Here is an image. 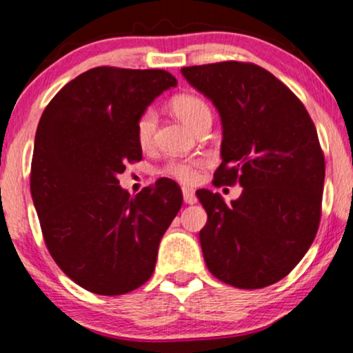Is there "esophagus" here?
I'll use <instances>...</instances> for the list:
<instances>
[{"label": "esophagus", "mask_w": 353, "mask_h": 353, "mask_svg": "<svg viewBox=\"0 0 353 353\" xmlns=\"http://www.w3.org/2000/svg\"><path fill=\"white\" fill-rule=\"evenodd\" d=\"M183 199H185L186 204H196L197 202L196 192L190 190V188H183Z\"/></svg>", "instance_id": "esophagus-1"}]
</instances>
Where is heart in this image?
<instances>
[{"label":"heart","instance_id":"obj_1","mask_svg":"<svg viewBox=\"0 0 353 353\" xmlns=\"http://www.w3.org/2000/svg\"><path fill=\"white\" fill-rule=\"evenodd\" d=\"M172 114L178 120H181L188 128L197 132L202 125L212 122V109L204 99L194 94H178L168 103ZM157 119L151 109H146L139 114L134 123V138L141 149H149L152 146L154 133H156ZM205 167L204 159H172L162 167L163 175L173 180L192 185L199 178V172Z\"/></svg>","mask_w":353,"mask_h":353}]
</instances>
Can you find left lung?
I'll return each instance as SVG.
<instances>
[{
	"instance_id": "1",
	"label": "left lung",
	"mask_w": 353,
	"mask_h": 353,
	"mask_svg": "<svg viewBox=\"0 0 353 353\" xmlns=\"http://www.w3.org/2000/svg\"><path fill=\"white\" fill-rule=\"evenodd\" d=\"M185 79L212 99L223 125L220 185L239 183L228 205L196 192L207 212L202 254L216 279L260 289L288 276L315 239L321 219L325 156L301 99L252 62L183 67Z\"/></svg>"
}]
</instances>
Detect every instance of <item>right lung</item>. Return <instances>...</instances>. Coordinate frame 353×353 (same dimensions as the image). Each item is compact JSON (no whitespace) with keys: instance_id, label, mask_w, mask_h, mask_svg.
I'll return each mask as SVG.
<instances>
[{"instance_id":"obj_1","label":"right lung","mask_w":353,"mask_h":353,"mask_svg":"<svg viewBox=\"0 0 353 353\" xmlns=\"http://www.w3.org/2000/svg\"><path fill=\"white\" fill-rule=\"evenodd\" d=\"M176 85L161 69L94 67L50 101L38 123L30 191L43 239L72 281L101 296L143 286L159 243L183 204L175 181L159 178L137 196L119 186L127 162L143 159L134 123Z\"/></svg>"}]
</instances>
